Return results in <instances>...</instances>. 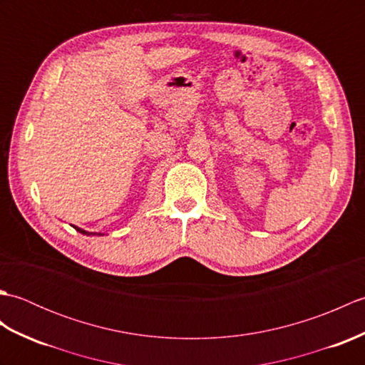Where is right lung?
<instances>
[{"instance_id":"1","label":"right lung","mask_w":365,"mask_h":365,"mask_svg":"<svg viewBox=\"0 0 365 365\" xmlns=\"http://www.w3.org/2000/svg\"><path fill=\"white\" fill-rule=\"evenodd\" d=\"M75 227V226H73ZM76 230H78V232H81V234H86V235H94V234H92V232H91V234H89V232H86V230H83V229H80V227H75Z\"/></svg>"}]
</instances>
